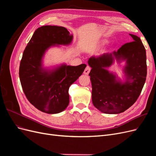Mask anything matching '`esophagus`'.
Instances as JSON below:
<instances>
[{
	"instance_id": "1",
	"label": "esophagus",
	"mask_w": 156,
	"mask_h": 156,
	"mask_svg": "<svg viewBox=\"0 0 156 156\" xmlns=\"http://www.w3.org/2000/svg\"><path fill=\"white\" fill-rule=\"evenodd\" d=\"M90 70H91V68L89 66H87L85 69H84V73L86 75H88L90 73Z\"/></svg>"
}]
</instances>
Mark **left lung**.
Wrapping results in <instances>:
<instances>
[{"label": "left lung", "instance_id": "left-lung-1", "mask_svg": "<svg viewBox=\"0 0 156 156\" xmlns=\"http://www.w3.org/2000/svg\"><path fill=\"white\" fill-rule=\"evenodd\" d=\"M129 35L133 41L122 45L117 51L105 53L88 60L92 68L89 75L92 83V100L94 107L107 114H119L129 108L142 91L147 74L146 49L140 37ZM115 58L126 60V81L122 83L106 69Z\"/></svg>", "mask_w": 156, "mask_h": 156}]
</instances>
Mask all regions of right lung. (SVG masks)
<instances>
[{"label": "right lung", "instance_id": "right-lung-1", "mask_svg": "<svg viewBox=\"0 0 156 156\" xmlns=\"http://www.w3.org/2000/svg\"><path fill=\"white\" fill-rule=\"evenodd\" d=\"M73 35L63 27L46 25L37 29L23 52L20 78L27 100L37 109L48 114L63 111L69 102L68 90L81 76L87 65H61L52 71L42 68V58L48 48L69 45Z\"/></svg>", "mask_w": 156, "mask_h": 156}]
</instances>
